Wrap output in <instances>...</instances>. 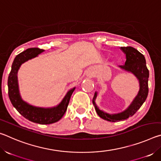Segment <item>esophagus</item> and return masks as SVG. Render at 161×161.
Segmentation results:
<instances>
[{
  "label": "esophagus",
  "instance_id": "34e87169",
  "mask_svg": "<svg viewBox=\"0 0 161 161\" xmlns=\"http://www.w3.org/2000/svg\"><path fill=\"white\" fill-rule=\"evenodd\" d=\"M88 76H89V77H92V76H93V75H92V72H89V74H88Z\"/></svg>",
  "mask_w": 161,
  "mask_h": 161
}]
</instances>
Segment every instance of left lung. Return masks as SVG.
I'll return each instance as SVG.
<instances>
[{
  "instance_id": "left-lung-1",
  "label": "left lung",
  "mask_w": 161,
  "mask_h": 161,
  "mask_svg": "<svg viewBox=\"0 0 161 161\" xmlns=\"http://www.w3.org/2000/svg\"><path fill=\"white\" fill-rule=\"evenodd\" d=\"M121 50L126 54V62L124 65L119 66V67L125 72L131 73L135 76L139 83V90L129 107L124 111L117 114H108L100 109L96 103L98 92H95L92 101L95 110L101 118L111 122L126 120L132 116L142 106L148 93V81L149 72L147 69L144 56L132 47H121Z\"/></svg>"
}]
</instances>
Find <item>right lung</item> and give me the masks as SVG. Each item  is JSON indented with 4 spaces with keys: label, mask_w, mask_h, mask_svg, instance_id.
Wrapping results in <instances>:
<instances>
[{
    "label": "right lung",
    "mask_w": 161,
    "mask_h": 161,
    "mask_svg": "<svg viewBox=\"0 0 161 161\" xmlns=\"http://www.w3.org/2000/svg\"><path fill=\"white\" fill-rule=\"evenodd\" d=\"M44 51V50L39 48H29L18 54L13 62L11 71L8 80V86L10 102L22 116L34 123L50 124L58 121L64 116L69 104L70 97L76 87L69 89L61 102L55 107L49 108L38 107L30 104L22 99L19 90L18 80V72L21 65L29 59L36 58Z\"/></svg>",
    "instance_id": "1"
}]
</instances>
